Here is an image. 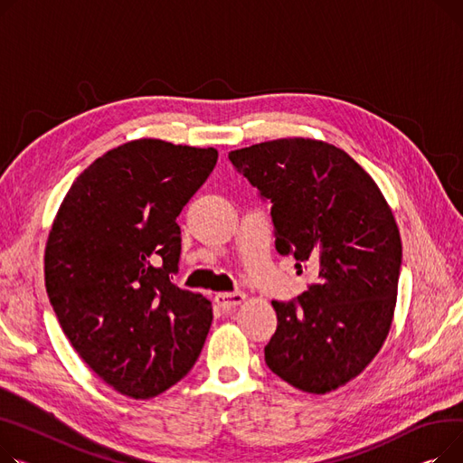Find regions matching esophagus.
<instances>
[{"label":"esophagus","instance_id":"esophagus-1","mask_svg":"<svg viewBox=\"0 0 463 463\" xmlns=\"http://www.w3.org/2000/svg\"><path fill=\"white\" fill-rule=\"evenodd\" d=\"M244 301L242 293H219L214 297V303L219 305L222 310H232L239 307Z\"/></svg>","mask_w":463,"mask_h":463}]
</instances>
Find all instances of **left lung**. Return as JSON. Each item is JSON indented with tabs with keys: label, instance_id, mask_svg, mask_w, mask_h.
Segmentation results:
<instances>
[{
	"label": "left lung",
	"instance_id": "1",
	"mask_svg": "<svg viewBox=\"0 0 463 463\" xmlns=\"http://www.w3.org/2000/svg\"><path fill=\"white\" fill-rule=\"evenodd\" d=\"M232 165L270 200L277 250L307 263L317 282L277 303L265 363L286 383L327 394L357 377L391 331L402 239L370 174L345 151L279 138L230 151Z\"/></svg>",
	"mask_w": 463,
	"mask_h": 463
}]
</instances>
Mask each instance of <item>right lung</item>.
I'll use <instances>...</instances> for the list:
<instances>
[{
    "mask_svg": "<svg viewBox=\"0 0 463 463\" xmlns=\"http://www.w3.org/2000/svg\"><path fill=\"white\" fill-rule=\"evenodd\" d=\"M214 147L140 138L106 151L65 194L44 249L50 303L104 383L149 400L190 372L211 301L172 284L177 216L213 172Z\"/></svg>",
    "mask_w": 463,
    "mask_h": 463,
    "instance_id": "1",
    "label": "right lung"
}]
</instances>
